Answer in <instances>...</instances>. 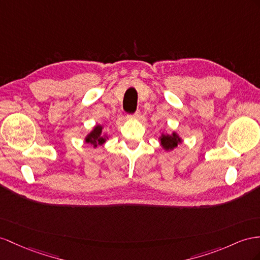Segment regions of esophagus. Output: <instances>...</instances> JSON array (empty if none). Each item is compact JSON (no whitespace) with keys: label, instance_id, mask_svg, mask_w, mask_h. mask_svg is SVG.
Returning <instances> with one entry per match:
<instances>
[{"label":"esophagus","instance_id":"obj_1","mask_svg":"<svg viewBox=\"0 0 260 260\" xmlns=\"http://www.w3.org/2000/svg\"><path fill=\"white\" fill-rule=\"evenodd\" d=\"M129 117H131V118H133V119H139V118H141V112H136L135 114L131 115Z\"/></svg>","mask_w":260,"mask_h":260}]
</instances>
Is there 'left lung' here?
<instances>
[{"mask_svg":"<svg viewBox=\"0 0 260 260\" xmlns=\"http://www.w3.org/2000/svg\"><path fill=\"white\" fill-rule=\"evenodd\" d=\"M158 141L160 143L161 148L165 151L174 150L179 145L183 143V139L181 138V136L175 131H172L171 133H161V135L159 136Z\"/></svg>","mask_w":260,"mask_h":260,"instance_id":"1","label":"left lung"}]
</instances>
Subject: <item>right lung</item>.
I'll list each match as a JSON object with an SVG mask.
<instances>
[{
  "label": "right lung",
  "instance_id": "obj_1",
  "mask_svg": "<svg viewBox=\"0 0 260 260\" xmlns=\"http://www.w3.org/2000/svg\"><path fill=\"white\" fill-rule=\"evenodd\" d=\"M104 124H96L93 126V128L85 135L84 143L90 144L93 146V148H96L98 146L103 145L109 139V136L106 133H103Z\"/></svg>",
  "mask_w": 260,
  "mask_h": 260
}]
</instances>
